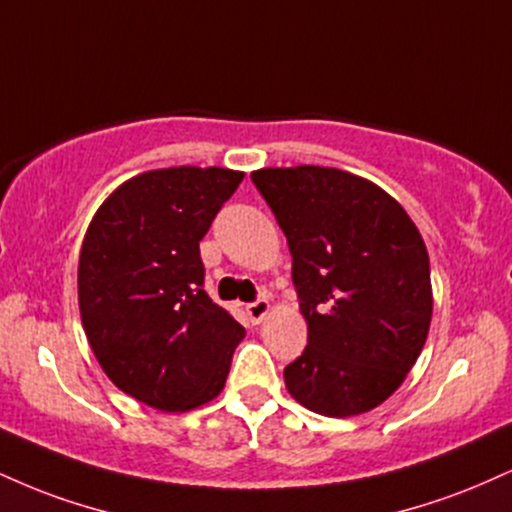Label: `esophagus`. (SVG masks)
<instances>
[{
  "instance_id": "obj_1",
  "label": "esophagus",
  "mask_w": 512,
  "mask_h": 512,
  "mask_svg": "<svg viewBox=\"0 0 512 512\" xmlns=\"http://www.w3.org/2000/svg\"><path fill=\"white\" fill-rule=\"evenodd\" d=\"M269 310H272V305H269V300H264V298L255 300V303H250L248 307H245V312H248L252 324H260L262 319L269 315Z\"/></svg>"
}]
</instances>
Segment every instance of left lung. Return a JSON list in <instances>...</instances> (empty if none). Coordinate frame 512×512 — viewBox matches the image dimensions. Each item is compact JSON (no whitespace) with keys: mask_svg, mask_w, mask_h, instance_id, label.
<instances>
[{"mask_svg":"<svg viewBox=\"0 0 512 512\" xmlns=\"http://www.w3.org/2000/svg\"><path fill=\"white\" fill-rule=\"evenodd\" d=\"M293 255L307 348L283 369L291 396L326 417L374 410L403 384L432 324L427 245L398 200L331 166L250 174Z\"/></svg>","mask_w":512,"mask_h":512,"instance_id":"obj_1","label":"left lung"}]
</instances>
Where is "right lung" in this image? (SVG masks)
<instances>
[{
  "mask_svg": "<svg viewBox=\"0 0 512 512\" xmlns=\"http://www.w3.org/2000/svg\"><path fill=\"white\" fill-rule=\"evenodd\" d=\"M221 166H169L121 183L78 260L85 336L112 384L162 412L217 398L245 329L205 293L200 240L243 181Z\"/></svg>",
  "mask_w": 512,
  "mask_h": 512,
  "instance_id": "right-lung-1",
  "label": "right lung"
}]
</instances>
